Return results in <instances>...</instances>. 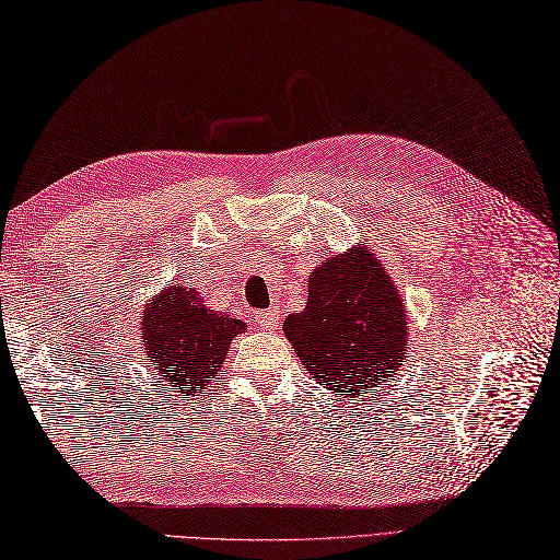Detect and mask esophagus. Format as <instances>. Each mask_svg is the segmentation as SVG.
Listing matches in <instances>:
<instances>
[{
  "instance_id": "obj_1",
  "label": "esophagus",
  "mask_w": 560,
  "mask_h": 560,
  "mask_svg": "<svg viewBox=\"0 0 560 560\" xmlns=\"http://www.w3.org/2000/svg\"><path fill=\"white\" fill-rule=\"evenodd\" d=\"M278 311L276 308H264L256 313V323L258 327H264V330H276L278 327Z\"/></svg>"
}]
</instances>
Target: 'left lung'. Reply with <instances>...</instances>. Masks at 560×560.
Masks as SVG:
<instances>
[{"mask_svg": "<svg viewBox=\"0 0 560 560\" xmlns=\"http://www.w3.org/2000/svg\"><path fill=\"white\" fill-rule=\"evenodd\" d=\"M282 330L306 371L347 397L397 375L408 342L397 284L359 244L311 272L306 308L290 313Z\"/></svg>", "mask_w": 560, "mask_h": 560, "instance_id": "left-lung-1", "label": "left lung"}]
</instances>
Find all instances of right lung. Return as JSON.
I'll list each match as a JSON object with an SVG mask.
<instances>
[{
    "label": "right lung",
    "instance_id": "1",
    "mask_svg": "<svg viewBox=\"0 0 560 560\" xmlns=\"http://www.w3.org/2000/svg\"><path fill=\"white\" fill-rule=\"evenodd\" d=\"M242 330L247 325L203 306L197 290L185 284L163 290L142 311L147 361L183 399L207 389Z\"/></svg>",
    "mask_w": 560,
    "mask_h": 560
}]
</instances>
